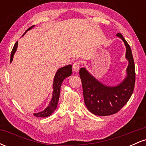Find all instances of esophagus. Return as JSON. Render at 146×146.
<instances>
[{"label":"esophagus","mask_w":146,"mask_h":146,"mask_svg":"<svg viewBox=\"0 0 146 146\" xmlns=\"http://www.w3.org/2000/svg\"><path fill=\"white\" fill-rule=\"evenodd\" d=\"M80 62L77 61L75 62L73 64V70L74 72H77L79 71V69H80Z\"/></svg>","instance_id":"34e87169"}]
</instances>
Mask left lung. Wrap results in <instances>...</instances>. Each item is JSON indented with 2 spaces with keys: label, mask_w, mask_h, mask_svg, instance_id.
Instances as JSON below:
<instances>
[{
  "label": "left lung",
  "mask_w": 146,
  "mask_h": 146,
  "mask_svg": "<svg viewBox=\"0 0 146 146\" xmlns=\"http://www.w3.org/2000/svg\"><path fill=\"white\" fill-rule=\"evenodd\" d=\"M125 46V59L128 60L126 75L115 86H108L90 74L85 67L80 69L84 103L90 112L98 116H108L117 113L128 102L133 93L135 69L130 46L120 33L116 35Z\"/></svg>",
  "instance_id": "obj_1"
}]
</instances>
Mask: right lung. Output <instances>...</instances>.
<instances>
[{
    "mask_svg": "<svg viewBox=\"0 0 146 146\" xmlns=\"http://www.w3.org/2000/svg\"><path fill=\"white\" fill-rule=\"evenodd\" d=\"M35 25H33L31 27L27 30L23 35V36L28 31L31 30L33 27H34ZM18 48V41L16 42V44H14V47H13L12 51L11 53V56H10V63L12 62L14 56L16 53V50ZM72 74V65L68 64L66 66H62V67L59 68L57 71L56 73L55 74L54 78H53V93H52V97L51 101L48 103V105L44 108V110L39 113H33V115L37 117H46L50 116L55 110H56L57 106H58V101H59L60 94V88H61V85L62 82L64 81L65 78H68V77L71 76Z\"/></svg>",
    "mask_w": 146,
    "mask_h": 146,
    "instance_id": "1",
    "label": "right lung"
}]
</instances>
